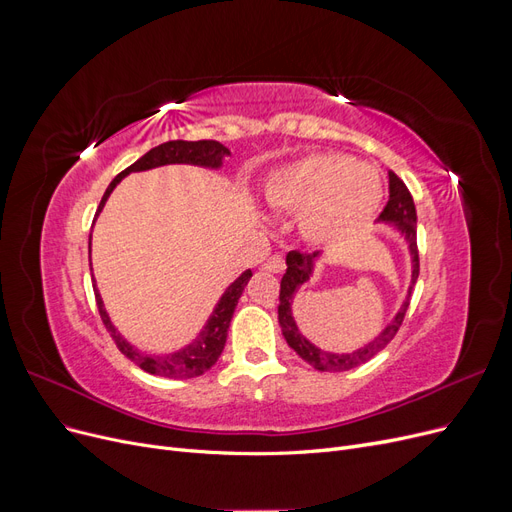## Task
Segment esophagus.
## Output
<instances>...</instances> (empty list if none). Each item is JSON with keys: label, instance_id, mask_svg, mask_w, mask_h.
<instances>
[{"label": "esophagus", "instance_id": "obj_1", "mask_svg": "<svg viewBox=\"0 0 512 512\" xmlns=\"http://www.w3.org/2000/svg\"><path fill=\"white\" fill-rule=\"evenodd\" d=\"M262 269L269 271V273H282L286 269V262H284L282 256L275 254V256H271V258H267L265 262H262Z\"/></svg>", "mask_w": 512, "mask_h": 512}]
</instances>
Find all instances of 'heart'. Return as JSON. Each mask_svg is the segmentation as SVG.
<instances>
[{
  "label": "heart",
  "mask_w": 512,
  "mask_h": 512,
  "mask_svg": "<svg viewBox=\"0 0 512 512\" xmlns=\"http://www.w3.org/2000/svg\"><path fill=\"white\" fill-rule=\"evenodd\" d=\"M384 185L378 170L344 153H316L275 173L265 183L273 209L301 211V235L316 245L344 241L378 213Z\"/></svg>",
  "instance_id": "obj_1"
}]
</instances>
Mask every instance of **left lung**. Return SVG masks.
Wrapping results in <instances>:
<instances>
[{"instance_id":"obj_1","label":"left lung","mask_w":512,"mask_h":512,"mask_svg":"<svg viewBox=\"0 0 512 512\" xmlns=\"http://www.w3.org/2000/svg\"><path fill=\"white\" fill-rule=\"evenodd\" d=\"M389 203H386L384 211L380 213L378 222L389 224L393 230H397L401 237L406 241L408 254H410V286L406 292V299L397 309V314L393 320L386 324V327L367 342L365 346L356 348L352 352H327L318 346H314L309 339L299 331L297 322H294L292 316V301H294V292H297L303 284L312 280L316 262L322 256V252L314 254H301V252H288L286 256V273L282 277L280 284V307H277V320H280L282 335L288 342V346L297 352L305 363L312 365L318 371H348L367 363L371 356H376L386 344L391 342L395 333L399 331L401 322H404V316L408 312L410 297H412V288L418 280V250H416V209H414V200L406 188V183L401 181L395 173H389Z\"/></svg>"}]
</instances>
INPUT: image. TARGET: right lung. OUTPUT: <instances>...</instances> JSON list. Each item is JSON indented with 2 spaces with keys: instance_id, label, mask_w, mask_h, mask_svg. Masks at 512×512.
<instances>
[{
  "instance_id": "1",
  "label": "right lung",
  "mask_w": 512,
  "mask_h": 512,
  "mask_svg": "<svg viewBox=\"0 0 512 512\" xmlns=\"http://www.w3.org/2000/svg\"><path fill=\"white\" fill-rule=\"evenodd\" d=\"M228 156H230V149L218 141H168V143L153 147L151 151L145 153L143 158H138L132 166H128L123 173H119L111 181V185H108L102 200H100L96 218L104 209L108 196H111V192L119 185V181L123 177H128L130 173H143V170H151V168L166 166V164H192V166L218 170V168H222L224 158H228ZM89 260H91V235H89ZM250 277H252V271L245 269L237 277V280L224 290L220 301L215 303L211 316L207 318L205 327L200 329V333L192 339V342L185 344L183 348H179L175 352H166V354H149V352H143L136 346H132L128 339L115 329L111 318H108L106 309H104V301L100 297V290L96 286H94V292H96L100 318L104 322V327L108 329V333H111V337L115 339V344L121 350V354H126L130 361H134L138 367L145 369L147 374L183 380V378L203 376L205 371H209L215 363H218L220 354L224 350V344H226V335H228L232 314H235L239 297L243 294V288L247 286V282H250Z\"/></svg>"
}]
</instances>
